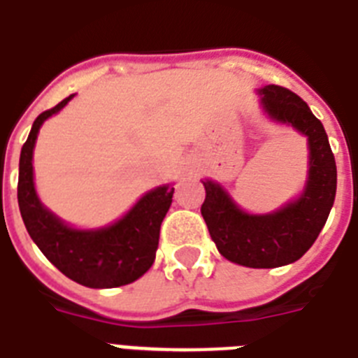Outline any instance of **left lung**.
Masks as SVG:
<instances>
[{
	"label": "left lung",
	"mask_w": 358,
	"mask_h": 358,
	"mask_svg": "<svg viewBox=\"0 0 358 358\" xmlns=\"http://www.w3.org/2000/svg\"><path fill=\"white\" fill-rule=\"evenodd\" d=\"M263 108L309 141V178L300 199L268 215H250L217 182L206 189L200 208L217 250L231 263L250 268H275L294 263L313 246L329 217L336 194V164L320 119L294 92L268 84L261 90Z\"/></svg>",
	"instance_id": "left-lung-1"
}]
</instances>
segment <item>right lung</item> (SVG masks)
<instances>
[{
    "instance_id": "obj_1",
    "label": "right lung",
    "mask_w": 358,
    "mask_h": 358,
    "mask_svg": "<svg viewBox=\"0 0 358 358\" xmlns=\"http://www.w3.org/2000/svg\"><path fill=\"white\" fill-rule=\"evenodd\" d=\"M71 99L73 95L40 113L23 143L18 176L20 213L31 239L64 275L90 289H113L132 283L152 266L159 226L171 208L174 187L152 189L123 219L99 229H75L43 208L33 182L34 143L43 121L60 112Z\"/></svg>"
}]
</instances>
